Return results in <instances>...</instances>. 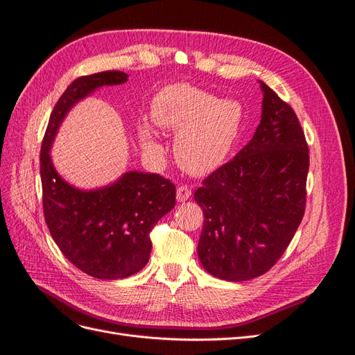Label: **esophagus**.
Masks as SVG:
<instances>
[{
    "mask_svg": "<svg viewBox=\"0 0 355 355\" xmlns=\"http://www.w3.org/2000/svg\"><path fill=\"white\" fill-rule=\"evenodd\" d=\"M191 196V189L189 186L181 184L177 187V200L178 202H186Z\"/></svg>",
    "mask_w": 355,
    "mask_h": 355,
    "instance_id": "esophagus-1",
    "label": "esophagus"
}]
</instances>
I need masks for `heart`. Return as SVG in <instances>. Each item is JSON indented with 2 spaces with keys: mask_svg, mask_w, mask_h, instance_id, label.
<instances>
[{
  "mask_svg": "<svg viewBox=\"0 0 355 355\" xmlns=\"http://www.w3.org/2000/svg\"><path fill=\"white\" fill-rule=\"evenodd\" d=\"M152 119L157 127L177 134L178 164L191 174H207L232 152L242 128L243 110L237 101L174 84L162 88L153 98ZM140 135L147 147H157L150 128L143 127Z\"/></svg>",
  "mask_w": 355,
  "mask_h": 355,
  "instance_id": "heart-1",
  "label": "heart"
}]
</instances>
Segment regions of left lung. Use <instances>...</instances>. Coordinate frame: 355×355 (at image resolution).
<instances>
[{
	"instance_id": "8db88e82",
	"label": "left lung",
	"mask_w": 355,
	"mask_h": 355,
	"mask_svg": "<svg viewBox=\"0 0 355 355\" xmlns=\"http://www.w3.org/2000/svg\"><path fill=\"white\" fill-rule=\"evenodd\" d=\"M261 122L230 162L203 180L194 200L205 221L198 245L203 268L228 282L267 272L302 221L310 155L293 109L261 83Z\"/></svg>"
}]
</instances>
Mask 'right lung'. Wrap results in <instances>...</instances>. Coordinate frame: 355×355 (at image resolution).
<instances>
[{
  "label": "right lung",
  "mask_w": 355,
  "mask_h": 355,
  "mask_svg": "<svg viewBox=\"0 0 355 355\" xmlns=\"http://www.w3.org/2000/svg\"><path fill=\"white\" fill-rule=\"evenodd\" d=\"M127 79L121 71L75 79L55 103L41 146L42 207L51 237L76 268L101 280L130 277L147 264L150 232L175 207V186L157 174L130 171L110 186L79 190L57 174L50 147L79 100Z\"/></svg>",
  "instance_id": "add662e5"
}]
</instances>
